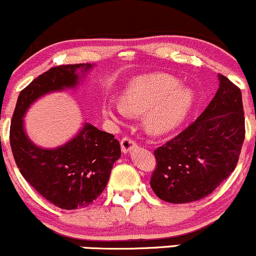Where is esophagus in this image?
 Here are the masks:
<instances>
[{"label":"esophagus","mask_w":256,"mask_h":256,"mask_svg":"<svg viewBox=\"0 0 256 256\" xmlns=\"http://www.w3.org/2000/svg\"><path fill=\"white\" fill-rule=\"evenodd\" d=\"M136 146V142H134L133 139L128 138V136H124V138L120 140V148H122V152H124V154L130 152Z\"/></svg>","instance_id":"34e87169"}]
</instances>
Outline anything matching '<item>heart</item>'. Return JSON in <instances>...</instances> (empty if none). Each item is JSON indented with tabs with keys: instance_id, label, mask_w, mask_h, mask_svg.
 <instances>
[{
	"instance_id": "1",
	"label": "heart",
	"mask_w": 256,
	"mask_h": 256,
	"mask_svg": "<svg viewBox=\"0 0 256 256\" xmlns=\"http://www.w3.org/2000/svg\"><path fill=\"white\" fill-rule=\"evenodd\" d=\"M122 101H110L104 113L114 120L129 113H146V127L152 134H165L178 127L194 104V91L168 74L158 72L134 78L124 90Z\"/></svg>"
}]
</instances>
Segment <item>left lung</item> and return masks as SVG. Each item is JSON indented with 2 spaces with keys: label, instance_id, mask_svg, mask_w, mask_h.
I'll list each match as a JSON object with an SVG mask.
<instances>
[{
  "label": "left lung",
  "instance_id": "left-lung-1",
  "mask_svg": "<svg viewBox=\"0 0 256 256\" xmlns=\"http://www.w3.org/2000/svg\"><path fill=\"white\" fill-rule=\"evenodd\" d=\"M220 88L202 114L154 152L150 186L170 204L198 201L233 172L246 138L242 92L218 75Z\"/></svg>",
  "mask_w": 256,
  "mask_h": 256
}]
</instances>
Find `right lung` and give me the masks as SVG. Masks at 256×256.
Segmentation results:
<instances>
[{
	"instance_id": "1",
	"label": "right lung",
	"mask_w": 256,
	"mask_h": 256,
	"mask_svg": "<svg viewBox=\"0 0 256 256\" xmlns=\"http://www.w3.org/2000/svg\"><path fill=\"white\" fill-rule=\"evenodd\" d=\"M92 66L60 65L39 75L20 91L10 123V149L20 174L44 198L62 210L88 207L104 192L113 164L120 156V142L84 123L69 142L46 149L30 140L23 118L40 97L75 88Z\"/></svg>"
}]
</instances>
